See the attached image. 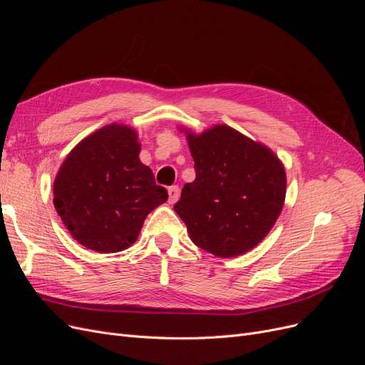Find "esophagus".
Instances as JSON below:
<instances>
[{
    "mask_svg": "<svg viewBox=\"0 0 365 365\" xmlns=\"http://www.w3.org/2000/svg\"><path fill=\"white\" fill-rule=\"evenodd\" d=\"M169 202L170 204H175L176 201H178V197H180V187L178 185H172V187H169Z\"/></svg>",
    "mask_w": 365,
    "mask_h": 365,
    "instance_id": "obj_1",
    "label": "esophagus"
}]
</instances>
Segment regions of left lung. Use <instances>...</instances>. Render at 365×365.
I'll use <instances>...</instances> for the list:
<instances>
[{
	"instance_id": "8db88e82",
	"label": "left lung",
	"mask_w": 365,
	"mask_h": 365,
	"mask_svg": "<svg viewBox=\"0 0 365 365\" xmlns=\"http://www.w3.org/2000/svg\"><path fill=\"white\" fill-rule=\"evenodd\" d=\"M196 178L175 212L195 245L217 257L256 247L277 220L286 195L283 164L263 145L225 125L187 135Z\"/></svg>"
}]
</instances>
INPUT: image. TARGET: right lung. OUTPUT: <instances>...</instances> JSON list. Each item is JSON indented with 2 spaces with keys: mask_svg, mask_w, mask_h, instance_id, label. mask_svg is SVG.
Returning a JSON list of instances; mask_svg holds the SVG:
<instances>
[{
  "mask_svg": "<svg viewBox=\"0 0 365 365\" xmlns=\"http://www.w3.org/2000/svg\"><path fill=\"white\" fill-rule=\"evenodd\" d=\"M137 132L109 125L82 140L54 180V207L71 236L98 252L126 250L168 190L138 158Z\"/></svg>",
  "mask_w": 365,
  "mask_h": 365,
  "instance_id": "1",
  "label": "right lung"
}]
</instances>
